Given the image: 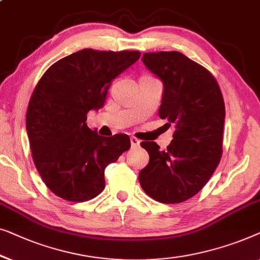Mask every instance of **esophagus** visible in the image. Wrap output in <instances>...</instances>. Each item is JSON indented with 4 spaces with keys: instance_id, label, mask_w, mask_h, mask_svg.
I'll return each mask as SVG.
<instances>
[{
    "instance_id": "34e87169",
    "label": "esophagus",
    "mask_w": 260,
    "mask_h": 260,
    "mask_svg": "<svg viewBox=\"0 0 260 260\" xmlns=\"http://www.w3.org/2000/svg\"><path fill=\"white\" fill-rule=\"evenodd\" d=\"M140 140L139 139H137L135 137H132L131 138V144H132V147H139L140 146Z\"/></svg>"
}]
</instances>
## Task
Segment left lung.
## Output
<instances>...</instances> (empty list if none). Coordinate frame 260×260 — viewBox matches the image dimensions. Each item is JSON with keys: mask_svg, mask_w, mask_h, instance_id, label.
I'll return each mask as SVG.
<instances>
[{"mask_svg": "<svg viewBox=\"0 0 260 260\" xmlns=\"http://www.w3.org/2000/svg\"><path fill=\"white\" fill-rule=\"evenodd\" d=\"M141 60L161 80L159 116L173 123L175 131L166 151L153 141L141 142L149 162L139 173V181L156 202L178 204L196 196L220 161L224 99L211 73L184 54L145 53Z\"/></svg>", "mask_w": 260, "mask_h": 260, "instance_id": "obj_1", "label": "left lung"}]
</instances>
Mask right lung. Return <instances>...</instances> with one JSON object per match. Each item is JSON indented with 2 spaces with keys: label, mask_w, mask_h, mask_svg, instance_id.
Segmentation results:
<instances>
[{
  "label": "right lung",
  "mask_w": 260,
  "mask_h": 260,
  "mask_svg": "<svg viewBox=\"0 0 260 260\" xmlns=\"http://www.w3.org/2000/svg\"><path fill=\"white\" fill-rule=\"evenodd\" d=\"M140 52L82 49L47 69L29 101L25 128L32 160L47 187L69 202L104 191L105 168L131 147L127 134L102 137L87 126V113L105 106L113 79Z\"/></svg>",
  "instance_id": "obj_1"
}]
</instances>
